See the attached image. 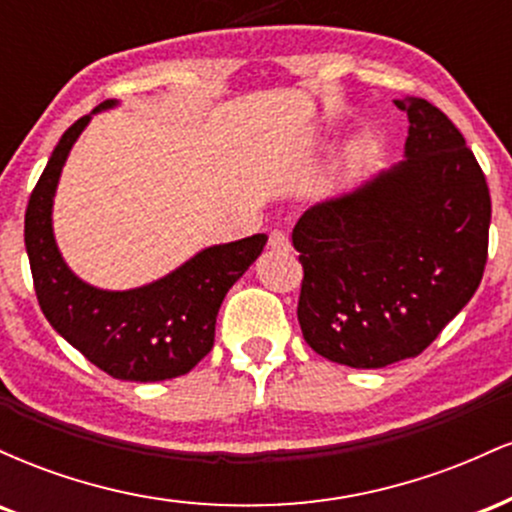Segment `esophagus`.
Wrapping results in <instances>:
<instances>
[{"label":"esophagus","mask_w":512,"mask_h":512,"mask_svg":"<svg viewBox=\"0 0 512 512\" xmlns=\"http://www.w3.org/2000/svg\"><path fill=\"white\" fill-rule=\"evenodd\" d=\"M269 245H272L274 250H291V240H289V233L286 231H276L269 233Z\"/></svg>","instance_id":"34e87169"}]
</instances>
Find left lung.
I'll use <instances>...</instances> for the list:
<instances>
[{
	"label": "left lung",
	"instance_id": "obj_1",
	"mask_svg": "<svg viewBox=\"0 0 512 512\" xmlns=\"http://www.w3.org/2000/svg\"><path fill=\"white\" fill-rule=\"evenodd\" d=\"M395 105L407 158L293 228L305 342L351 368L419 356L479 289L489 255V185L460 129L424 98Z\"/></svg>",
	"mask_w": 512,
	"mask_h": 512
}]
</instances>
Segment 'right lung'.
Here are the masks:
<instances>
[{
    "mask_svg": "<svg viewBox=\"0 0 512 512\" xmlns=\"http://www.w3.org/2000/svg\"><path fill=\"white\" fill-rule=\"evenodd\" d=\"M105 101L62 134L26 209V252L40 310L60 337L117 380L156 383L190 373L214 346L216 315L228 289L267 243L264 233L211 245L178 269L129 291H103L76 276L55 243L52 202L64 161Z\"/></svg>",
    "mask_w": 512,
    "mask_h": 512,
    "instance_id": "1",
    "label": "right lung"
}]
</instances>
